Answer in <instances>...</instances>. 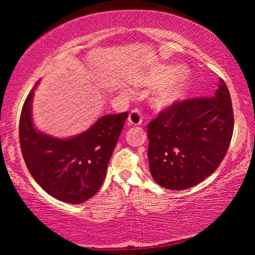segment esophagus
I'll return each mask as SVG.
<instances>
[{
    "instance_id": "obj_1",
    "label": "esophagus",
    "mask_w": 255,
    "mask_h": 255,
    "mask_svg": "<svg viewBox=\"0 0 255 255\" xmlns=\"http://www.w3.org/2000/svg\"><path fill=\"white\" fill-rule=\"evenodd\" d=\"M143 122V116L138 109H133L128 116V126H138Z\"/></svg>"
}]
</instances>
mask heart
Here are the masks:
<instances>
[{
    "mask_svg": "<svg viewBox=\"0 0 255 255\" xmlns=\"http://www.w3.org/2000/svg\"><path fill=\"white\" fill-rule=\"evenodd\" d=\"M185 81L187 71L183 67H179L172 72V68L169 66L158 65L141 77L138 83L149 88L162 85L156 90L152 98L154 109L162 111L173 107L183 97Z\"/></svg>",
    "mask_w": 255,
    "mask_h": 255,
    "instance_id": "heart-1",
    "label": "heart"
}]
</instances>
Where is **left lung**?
I'll list each match as a JSON object with an SVG mask.
<instances>
[{"mask_svg": "<svg viewBox=\"0 0 255 255\" xmlns=\"http://www.w3.org/2000/svg\"><path fill=\"white\" fill-rule=\"evenodd\" d=\"M234 129L231 96L222 79L214 97L178 101L147 126L153 179L184 190L208 178L222 163Z\"/></svg>", "mask_w": 255, "mask_h": 255, "instance_id": "left-lung-1", "label": "left lung"}]
</instances>
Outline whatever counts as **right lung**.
I'll return each instance as SVG.
<instances>
[{
	"instance_id": "right-lung-1",
	"label": "right lung",
	"mask_w": 255,
	"mask_h": 255,
	"mask_svg": "<svg viewBox=\"0 0 255 255\" xmlns=\"http://www.w3.org/2000/svg\"><path fill=\"white\" fill-rule=\"evenodd\" d=\"M37 84L25 99L20 116L19 137L25 165L36 182L56 199L84 202L101 188L128 114L103 116L80 135L65 139L53 137L38 131L32 122Z\"/></svg>"
}]
</instances>
